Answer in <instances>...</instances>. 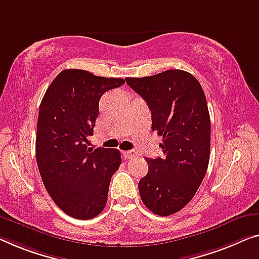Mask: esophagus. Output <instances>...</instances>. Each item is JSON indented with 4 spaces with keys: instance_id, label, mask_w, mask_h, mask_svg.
<instances>
[{
    "instance_id": "34e87169",
    "label": "esophagus",
    "mask_w": 259,
    "mask_h": 259,
    "mask_svg": "<svg viewBox=\"0 0 259 259\" xmlns=\"http://www.w3.org/2000/svg\"><path fill=\"white\" fill-rule=\"evenodd\" d=\"M123 156L125 157V159H134V158L137 157V152H135L131 150V151H124L123 152Z\"/></svg>"
}]
</instances>
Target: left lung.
<instances>
[{
    "instance_id": "obj_1",
    "label": "left lung",
    "mask_w": 259,
    "mask_h": 259,
    "mask_svg": "<svg viewBox=\"0 0 259 259\" xmlns=\"http://www.w3.org/2000/svg\"><path fill=\"white\" fill-rule=\"evenodd\" d=\"M125 81L148 103L152 130L163 136L164 156L146 158L148 175L138 183L142 201L154 214L172 215L191 201L207 172L210 117L206 96L199 81L181 69Z\"/></svg>"
}]
</instances>
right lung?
Segmentation results:
<instances>
[{
	"label": "right lung",
	"instance_id": "add662e5",
	"mask_svg": "<svg viewBox=\"0 0 259 259\" xmlns=\"http://www.w3.org/2000/svg\"><path fill=\"white\" fill-rule=\"evenodd\" d=\"M124 83L83 69H65L45 92L37 122L36 159L46 191L64 213L78 220L106 207L110 179L121 165L117 149L90 150L88 137L106 92Z\"/></svg>",
	"mask_w": 259,
	"mask_h": 259
}]
</instances>
